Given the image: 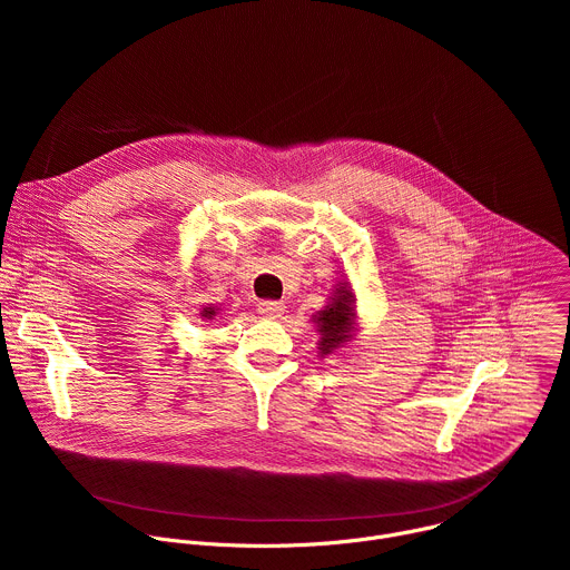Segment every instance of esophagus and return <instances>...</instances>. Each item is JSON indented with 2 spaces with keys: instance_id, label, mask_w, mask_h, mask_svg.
Instances as JSON below:
<instances>
[{
  "instance_id": "esophagus-1",
  "label": "esophagus",
  "mask_w": 570,
  "mask_h": 570,
  "mask_svg": "<svg viewBox=\"0 0 570 570\" xmlns=\"http://www.w3.org/2000/svg\"><path fill=\"white\" fill-rule=\"evenodd\" d=\"M284 302H277V299H264L259 302V313L262 315H268V317H279L284 313Z\"/></svg>"
}]
</instances>
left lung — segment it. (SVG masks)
<instances>
[{
    "instance_id": "8db88e82",
    "label": "left lung",
    "mask_w": 570,
    "mask_h": 570,
    "mask_svg": "<svg viewBox=\"0 0 570 570\" xmlns=\"http://www.w3.org/2000/svg\"><path fill=\"white\" fill-rule=\"evenodd\" d=\"M317 320H320V332H322L320 352L330 354L350 338L347 334L352 330V320H354L352 293L341 288L338 297L334 295L332 306H327V311H324Z\"/></svg>"
}]
</instances>
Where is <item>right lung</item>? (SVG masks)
Returning a JSON list of instances; mask_svg holds the SVG:
<instances>
[{
    "label": "right lung",
    "instance_id": "right-lung-1",
    "mask_svg": "<svg viewBox=\"0 0 570 570\" xmlns=\"http://www.w3.org/2000/svg\"><path fill=\"white\" fill-rule=\"evenodd\" d=\"M205 315H207V317H212V315H214V311H205Z\"/></svg>",
    "mask_w": 570,
    "mask_h": 570
}]
</instances>
